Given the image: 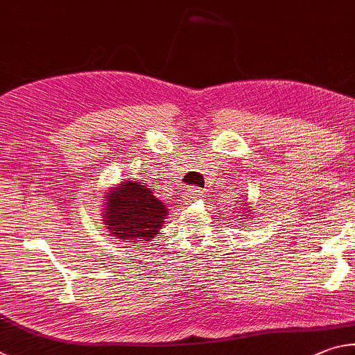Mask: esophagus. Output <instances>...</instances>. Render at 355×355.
I'll use <instances>...</instances> for the list:
<instances>
[{"label":"esophagus","instance_id":"1","mask_svg":"<svg viewBox=\"0 0 355 355\" xmlns=\"http://www.w3.org/2000/svg\"><path fill=\"white\" fill-rule=\"evenodd\" d=\"M200 198H202V190H200V189L190 187V189H187V190L184 191V201L185 202L200 200Z\"/></svg>","mask_w":355,"mask_h":355}]
</instances>
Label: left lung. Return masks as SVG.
<instances>
[{
    "label": "left lung",
    "mask_w": 355,
    "mask_h": 355,
    "mask_svg": "<svg viewBox=\"0 0 355 355\" xmlns=\"http://www.w3.org/2000/svg\"><path fill=\"white\" fill-rule=\"evenodd\" d=\"M241 200H246V196L241 198ZM245 206H246V207H245V210H248V202H245ZM241 209H243V207H241ZM246 214H248V212H245V215H246ZM245 215H243V216H245ZM248 218H250V216H248Z\"/></svg>",
    "instance_id": "obj_1"
}]
</instances>
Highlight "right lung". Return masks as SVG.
Wrapping results in <instances>:
<instances>
[{
  "mask_svg": "<svg viewBox=\"0 0 355 355\" xmlns=\"http://www.w3.org/2000/svg\"><path fill=\"white\" fill-rule=\"evenodd\" d=\"M103 221L109 234L130 243H149L165 225L168 206L139 181H124L105 193Z\"/></svg>",
  "mask_w": 355,
  "mask_h": 355,
  "instance_id": "1",
  "label": "right lung"
}]
</instances>
